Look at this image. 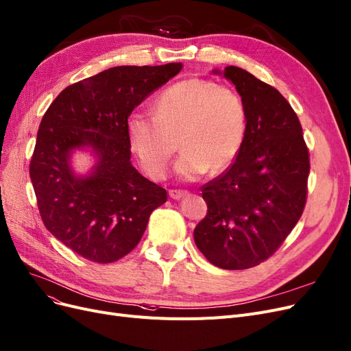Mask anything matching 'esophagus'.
Listing matches in <instances>:
<instances>
[{"label":"esophagus","instance_id":"1","mask_svg":"<svg viewBox=\"0 0 351 351\" xmlns=\"http://www.w3.org/2000/svg\"><path fill=\"white\" fill-rule=\"evenodd\" d=\"M169 195H171L172 199H182L184 197L188 195V192L180 191V189H171V191H169Z\"/></svg>","mask_w":351,"mask_h":351}]
</instances>
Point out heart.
I'll return each instance as SVG.
<instances>
[{
    "instance_id": "obj_1",
    "label": "heart",
    "mask_w": 351,
    "mask_h": 351,
    "mask_svg": "<svg viewBox=\"0 0 351 351\" xmlns=\"http://www.w3.org/2000/svg\"><path fill=\"white\" fill-rule=\"evenodd\" d=\"M125 133L130 149L153 179L166 175L178 137L182 154L175 173L192 182L208 169L219 173L236 160L247 133V108L236 90L191 77L162 90L154 114H130Z\"/></svg>"
}]
</instances>
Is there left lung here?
I'll return each instance as SVG.
<instances>
[{"label": "left lung", "mask_w": 351, "mask_h": 351, "mask_svg": "<svg viewBox=\"0 0 351 351\" xmlns=\"http://www.w3.org/2000/svg\"><path fill=\"white\" fill-rule=\"evenodd\" d=\"M213 73L236 86L247 133L236 162L202 186L208 213L193 240L214 266L241 270L274 254L301 218L309 156L298 115L278 89L237 66Z\"/></svg>", "instance_id": "1"}]
</instances>
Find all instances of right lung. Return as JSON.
Listing matches in <instances>:
<instances>
[{"label": "right lung", "mask_w": 351, "mask_h": 351, "mask_svg": "<svg viewBox=\"0 0 351 351\" xmlns=\"http://www.w3.org/2000/svg\"><path fill=\"white\" fill-rule=\"evenodd\" d=\"M182 63L115 66L64 88L37 132L30 179L46 228L90 262L111 263L132 252L166 191L132 163L125 121ZM95 159L85 174L73 154Z\"/></svg>", "instance_id": "add662e5"}]
</instances>
